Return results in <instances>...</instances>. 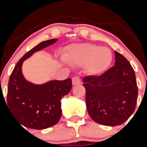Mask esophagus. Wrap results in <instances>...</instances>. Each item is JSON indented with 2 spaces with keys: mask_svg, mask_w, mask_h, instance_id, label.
Segmentation results:
<instances>
[{
  "mask_svg": "<svg viewBox=\"0 0 147 147\" xmlns=\"http://www.w3.org/2000/svg\"><path fill=\"white\" fill-rule=\"evenodd\" d=\"M72 83L74 85H78L81 84V79L79 76H74L72 79Z\"/></svg>",
  "mask_w": 147,
  "mask_h": 147,
  "instance_id": "obj_1",
  "label": "esophagus"
}]
</instances>
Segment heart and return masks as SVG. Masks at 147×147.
Returning <instances> with one entry per match:
<instances>
[{"label":"heart","instance_id":"b5f03b06","mask_svg":"<svg viewBox=\"0 0 147 147\" xmlns=\"http://www.w3.org/2000/svg\"><path fill=\"white\" fill-rule=\"evenodd\" d=\"M65 60L74 65H84L90 76H97L107 70L113 61L109 48L91 43H80L70 46L64 55Z\"/></svg>","mask_w":147,"mask_h":147}]
</instances>
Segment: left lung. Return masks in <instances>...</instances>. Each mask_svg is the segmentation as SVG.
<instances>
[{
  "mask_svg": "<svg viewBox=\"0 0 147 147\" xmlns=\"http://www.w3.org/2000/svg\"><path fill=\"white\" fill-rule=\"evenodd\" d=\"M115 59V65L103 74L83 79L88 114L95 122L111 127L130 117L138 98L136 74L130 63L117 51Z\"/></svg>",
  "mask_w": 147,
  "mask_h": 147,
  "instance_id": "8db88e82",
  "label": "left lung"
}]
</instances>
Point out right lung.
<instances>
[{
	"label": "right lung",
	"mask_w": 147,
	"mask_h": 147,
	"mask_svg": "<svg viewBox=\"0 0 147 147\" xmlns=\"http://www.w3.org/2000/svg\"><path fill=\"white\" fill-rule=\"evenodd\" d=\"M57 39L40 42L18 61L10 76L7 90L8 108L21 126L35 129L55 125L62 114L61 99L72 88L70 78L34 85L25 80L22 64L36 51L52 45Z\"/></svg>",
	"instance_id": "1"
}]
</instances>
